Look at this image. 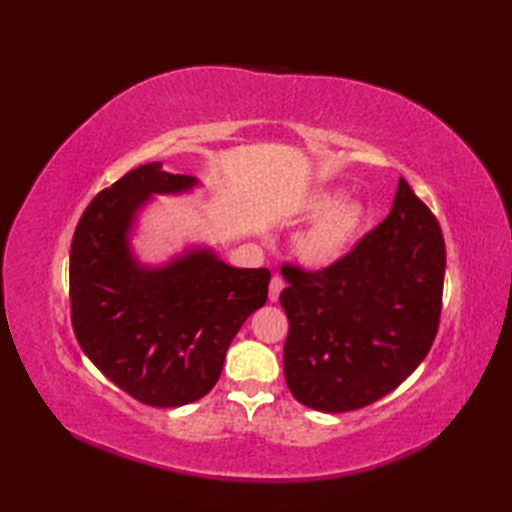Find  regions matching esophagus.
Listing matches in <instances>:
<instances>
[{
  "instance_id": "34e87169",
  "label": "esophagus",
  "mask_w": 512,
  "mask_h": 512,
  "mask_svg": "<svg viewBox=\"0 0 512 512\" xmlns=\"http://www.w3.org/2000/svg\"><path fill=\"white\" fill-rule=\"evenodd\" d=\"M281 290H284V279H281L279 275H275L273 279H270V286H268V299L270 301H277Z\"/></svg>"
}]
</instances>
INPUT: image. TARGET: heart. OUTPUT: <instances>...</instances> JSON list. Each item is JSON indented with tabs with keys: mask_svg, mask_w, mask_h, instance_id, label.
Listing matches in <instances>:
<instances>
[{
	"mask_svg": "<svg viewBox=\"0 0 512 512\" xmlns=\"http://www.w3.org/2000/svg\"><path fill=\"white\" fill-rule=\"evenodd\" d=\"M341 202V191H319L303 204V215L314 224L295 239V255L301 264L323 268L339 262L361 237L367 209L361 202Z\"/></svg>",
	"mask_w": 512,
	"mask_h": 512,
	"instance_id": "b5f03b06",
	"label": "heart"
}]
</instances>
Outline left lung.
Masks as SVG:
<instances>
[{
	"mask_svg": "<svg viewBox=\"0 0 512 512\" xmlns=\"http://www.w3.org/2000/svg\"><path fill=\"white\" fill-rule=\"evenodd\" d=\"M447 250L440 224L407 180L389 215L339 262L284 264V374L301 405L354 411L394 391L438 334Z\"/></svg>",
	"mask_w": 512,
	"mask_h": 512,
	"instance_id": "left-lung-1",
	"label": "left lung"
}]
</instances>
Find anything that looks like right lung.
Wrapping results in <instances>:
<instances>
[{"label": "right lung", "mask_w": 512, "mask_h": 512, "mask_svg": "<svg viewBox=\"0 0 512 512\" xmlns=\"http://www.w3.org/2000/svg\"><path fill=\"white\" fill-rule=\"evenodd\" d=\"M198 180L162 162L132 169L83 211L70 248L72 328L85 356L125 394L151 407L206 396L242 323L268 299L270 270L233 268L211 248L143 266L129 231L151 195Z\"/></svg>", "instance_id": "add662e5"}]
</instances>
